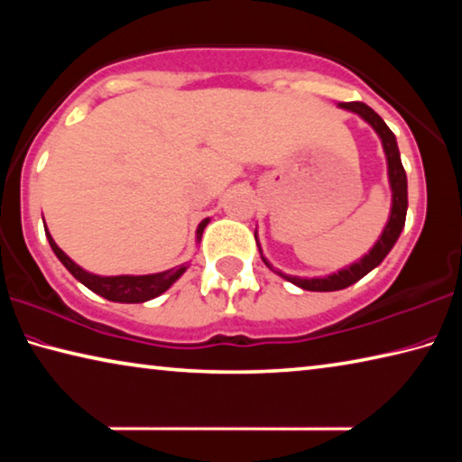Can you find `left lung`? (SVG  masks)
<instances>
[{
    "mask_svg": "<svg viewBox=\"0 0 462 462\" xmlns=\"http://www.w3.org/2000/svg\"><path fill=\"white\" fill-rule=\"evenodd\" d=\"M339 106L347 108V111H351V113L360 115L362 119L368 121L370 125L376 129V134L380 135V139H383L386 160H389V179H391V189H393V211H391L389 224H386L383 236H380L374 248H372V251L365 254L364 259L354 263L351 267L341 269L339 273H333L328 277H317V280H300V277H290V275L280 273V271H277V273L285 277L288 282H291L302 290H309V291H335V290L349 288L351 283L362 280L365 273H370V271L376 265H380L386 254H389L394 243H397L402 226H405V216H407V174H405V168H402V164H401V156H399V148H397V139H394V134L389 127H386V123L380 119V116L372 111L368 105H364V102H357V100L356 102H339ZM261 259L269 269H273L265 261L263 254H261Z\"/></svg>",
    "mask_w": 462,
    "mask_h": 462,
    "instance_id": "1",
    "label": "left lung"
}]
</instances>
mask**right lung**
<instances>
[{"mask_svg": "<svg viewBox=\"0 0 462 462\" xmlns=\"http://www.w3.org/2000/svg\"><path fill=\"white\" fill-rule=\"evenodd\" d=\"M208 226V219H203L199 224V230H197V238H201L203 228ZM47 238L49 245L53 248V253L57 254L65 267H68L69 273L76 277L78 282H82L88 290L97 291L98 296L111 300V302H127V304H137V302H145V300H152L166 291L171 285L179 280V277L185 273V265L174 267L162 271V273H153V275H116V277H100V275H92L84 271L82 267H78L68 254H65L60 246L55 245V240L51 238L49 230Z\"/></svg>", "mask_w": 462, "mask_h": 462, "instance_id": "obj_1", "label": "right lung"}]
</instances>
